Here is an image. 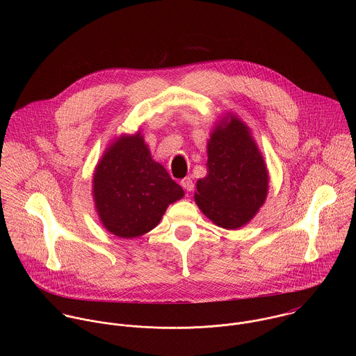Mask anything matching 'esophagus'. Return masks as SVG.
<instances>
[{
  "label": "esophagus",
  "instance_id": "1",
  "mask_svg": "<svg viewBox=\"0 0 356 356\" xmlns=\"http://www.w3.org/2000/svg\"><path fill=\"white\" fill-rule=\"evenodd\" d=\"M181 186H182L185 191L192 192L193 188H195V184H193V181H192L191 177H186V178H184V179L181 181Z\"/></svg>",
  "mask_w": 356,
  "mask_h": 356
}]
</instances>
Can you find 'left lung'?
Wrapping results in <instances>:
<instances>
[{"instance_id": "8db88e82", "label": "left lung", "mask_w": 356, "mask_h": 356, "mask_svg": "<svg viewBox=\"0 0 356 356\" xmlns=\"http://www.w3.org/2000/svg\"><path fill=\"white\" fill-rule=\"evenodd\" d=\"M229 118L211 133L208 174L197 181L195 202L215 225L238 229L264 203L268 172L250 127L233 115Z\"/></svg>"}]
</instances>
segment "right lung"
<instances>
[{"mask_svg": "<svg viewBox=\"0 0 356 356\" xmlns=\"http://www.w3.org/2000/svg\"><path fill=\"white\" fill-rule=\"evenodd\" d=\"M93 197L102 226L120 238L156 227L182 188L156 163L140 133L120 136L102 154L93 175Z\"/></svg>", "mask_w": 356, "mask_h": 356, "instance_id": "obj_1", "label": "right lung"}]
</instances>
